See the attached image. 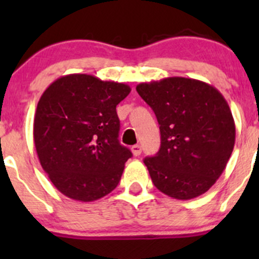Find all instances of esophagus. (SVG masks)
<instances>
[{"instance_id": "obj_1", "label": "esophagus", "mask_w": 259, "mask_h": 259, "mask_svg": "<svg viewBox=\"0 0 259 259\" xmlns=\"http://www.w3.org/2000/svg\"><path fill=\"white\" fill-rule=\"evenodd\" d=\"M132 151H133V155L134 156H139L142 154V146L140 145H133L132 146Z\"/></svg>"}]
</instances>
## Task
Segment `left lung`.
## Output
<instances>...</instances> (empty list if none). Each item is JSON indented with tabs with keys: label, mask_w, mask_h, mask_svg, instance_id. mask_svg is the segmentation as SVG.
I'll return each instance as SVG.
<instances>
[{
	"label": "left lung",
	"mask_w": 259,
	"mask_h": 259,
	"mask_svg": "<svg viewBox=\"0 0 259 259\" xmlns=\"http://www.w3.org/2000/svg\"><path fill=\"white\" fill-rule=\"evenodd\" d=\"M137 91L160 129V149L144 159L154 185L180 200L204 194L226 169L236 142L226 99L209 83L179 76L142 82Z\"/></svg>",
	"instance_id": "1"
}]
</instances>
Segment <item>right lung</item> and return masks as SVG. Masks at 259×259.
<instances>
[{
	"instance_id": "1",
	"label": "right lung",
	"mask_w": 259,
	"mask_h": 259,
	"mask_svg": "<svg viewBox=\"0 0 259 259\" xmlns=\"http://www.w3.org/2000/svg\"><path fill=\"white\" fill-rule=\"evenodd\" d=\"M130 91L86 74L65 75L44 91L33 140L41 166L64 195L94 202L117 187L133 154L117 139L116 105Z\"/></svg>"
}]
</instances>
